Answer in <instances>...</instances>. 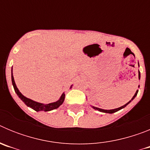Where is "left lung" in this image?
Wrapping results in <instances>:
<instances>
[{"label":"left lung","mask_w":150,"mask_h":150,"mask_svg":"<svg viewBox=\"0 0 150 150\" xmlns=\"http://www.w3.org/2000/svg\"><path fill=\"white\" fill-rule=\"evenodd\" d=\"M138 64H139V63H138ZM138 78H139V79H140V71H138ZM138 87H140V86H139ZM137 92H138V90H137V91L135 92L134 95V96H133V98H132V100H130L129 102H128V103H127V104H125V105H123V106H122V107H119V108H116V109H113V110H103V109H100V108H98V107H93V108H94V109H95V110H97L100 111V112H106V113H113V112H117V111L120 110H121V109H122V108H124V107H126V106L128 105V104H129L130 102L132 101V100H133V99H134L135 97L137 96Z\"/></svg>","instance_id":"8db88e82"}]
</instances>
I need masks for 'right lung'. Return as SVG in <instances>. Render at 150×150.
<instances>
[{
  "label": "right lung",
  "mask_w": 150,
  "mask_h": 150,
  "mask_svg": "<svg viewBox=\"0 0 150 150\" xmlns=\"http://www.w3.org/2000/svg\"><path fill=\"white\" fill-rule=\"evenodd\" d=\"M11 78H12V83H13V88H14V90H15L16 93L17 94V95L18 96V98L22 100V101L28 106V107L32 108L33 110H34L35 111H50L52 110L57 109L58 107H60L62 104H63L64 100V97H65V95L64 93H63L61 96V98H59V100H58L57 101L53 102V103H50V104H41V103H39V102H36L34 100H31V99H29L26 97L24 96L22 93H21L19 90L17 88L16 85L15 81H14V77H13V67H12V74H11ZM72 87V86H71Z\"/></svg>",
  "instance_id": "1"
}]
</instances>
